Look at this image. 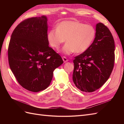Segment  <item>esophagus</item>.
<instances>
[{
  "mask_svg": "<svg viewBox=\"0 0 124 124\" xmlns=\"http://www.w3.org/2000/svg\"><path fill=\"white\" fill-rule=\"evenodd\" d=\"M62 58L63 61V62H68V60L67 59V58L66 57H65V56H63V57H62Z\"/></svg>",
  "mask_w": 124,
  "mask_h": 124,
  "instance_id": "1",
  "label": "esophagus"
}]
</instances>
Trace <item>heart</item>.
<instances>
[{"instance_id": "1", "label": "heart", "mask_w": 124, "mask_h": 124, "mask_svg": "<svg viewBox=\"0 0 124 124\" xmlns=\"http://www.w3.org/2000/svg\"><path fill=\"white\" fill-rule=\"evenodd\" d=\"M96 34L93 26L75 21H64L59 23L55 29L47 32V39L50 46L58 48L65 42L62 52L70 55L76 52L83 53L87 50L94 40Z\"/></svg>"}]
</instances>
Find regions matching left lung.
<instances>
[{"mask_svg": "<svg viewBox=\"0 0 124 124\" xmlns=\"http://www.w3.org/2000/svg\"><path fill=\"white\" fill-rule=\"evenodd\" d=\"M93 43L83 53L74 57L72 78L82 92H93L109 78L115 61V44L110 30L99 23Z\"/></svg>", "mask_w": 124, "mask_h": 124, "instance_id": "8db88e82", "label": "left lung"}]
</instances>
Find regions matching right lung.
I'll use <instances>...</instances> for the list:
<instances>
[{
	"label": "right lung",
	"instance_id": "obj_1",
	"mask_svg": "<svg viewBox=\"0 0 124 124\" xmlns=\"http://www.w3.org/2000/svg\"><path fill=\"white\" fill-rule=\"evenodd\" d=\"M46 16L27 18L14 29L8 46L11 71L22 87L38 92L50 85L53 71L63 62L48 46Z\"/></svg>",
	"mask_w": 124,
	"mask_h": 124
}]
</instances>
